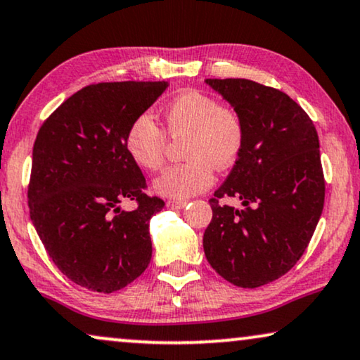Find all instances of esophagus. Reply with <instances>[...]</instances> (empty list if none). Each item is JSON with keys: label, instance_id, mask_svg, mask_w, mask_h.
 <instances>
[{"label": "esophagus", "instance_id": "34e87169", "mask_svg": "<svg viewBox=\"0 0 360 360\" xmlns=\"http://www.w3.org/2000/svg\"><path fill=\"white\" fill-rule=\"evenodd\" d=\"M186 200H167L166 202V205L167 207H171V209H183V207H186Z\"/></svg>", "mask_w": 360, "mask_h": 360}]
</instances>
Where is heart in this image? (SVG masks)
Masks as SVG:
<instances>
[{"label": "heart", "mask_w": 360, "mask_h": 360, "mask_svg": "<svg viewBox=\"0 0 360 360\" xmlns=\"http://www.w3.org/2000/svg\"><path fill=\"white\" fill-rule=\"evenodd\" d=\"M171 136H188L183 146L184 162L167 167L153 183V189L169 199H189L214 183V167L229 169L242 155L245 127L237 110L220 105L207 94L189 90L166 108ZM128 155L146 171H158L165 162L166 135L150 113L133 120L124 136Z\"/></svg>", "instance_id": "1"}]
</instances>
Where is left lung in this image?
Here are the masks:
<instances>
[{"mask_svg": "<svg viewBox=\"0 0 360 360\" xmlns=\"http://www.w3.org/2000/svg\"><path fill=\"white\" fill-rule=\"evenodd\" d=\"M237 110L245 143L225 183L210 199L204 232L210 266L232 285L257 288L296 265L324 205L319 138L303 108L280 90L247 79H205ZM237 197L238 211L218 204Z\"/></svg>", "mask_w": 360, "mask_h": 360, "instance_id": "1", "label": "left lung"}]
</instances>
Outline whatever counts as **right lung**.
I'll use <instances>...</instances> for the list:
<instances>
[{"label": "right lung", "instance_id": "obj_1", "mask_svg": "<svg viewBox=\"0 0 360 360\" xmlns=\"http://www.w3.org/2000/svg\"><path fill=\"white\" fill-rule=\"evenodd\" d=\"M167 82H103L84 87L42 123L32 148L31 220L56 266L84 288L113 293L151 260L150 219L165 207L150 198L128 155L133 120ZM123 200H136L123 211Z\"/></svg>", "mask_w": 360, "mask_h": 360}]
</instances>
